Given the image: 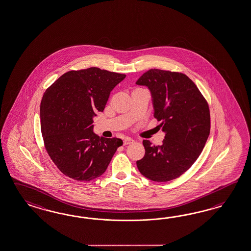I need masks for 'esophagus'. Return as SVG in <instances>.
<instances>
[{
	"label": "esophagus",
	"instance_id": "1",
	"mask_svg": "<svg viewBox=\"0 0 251 251\" xmlns=\"http://www.w3.org/2000/svg\"><path fill=\"white\" fill-rule=\"evenodd\" d=\"M132 143H134V140H133L132 138H130V137H126V138L124 140V146H127V145H130V144H132Z\"/></svg>",
	"mask_w": 251,
	"mask_h": 251
}]
</instances>
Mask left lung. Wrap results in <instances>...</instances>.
<instances>
[{
    "instance_id": "1",
    "label": "left lung",
    "mask_w": 251,
    "mask_h": 251,
    "mask_svg": "<svg viewBox=\"0 0 251 251\" xmlns=\"http://www.w3.org/2000/svg\"><path fill=\"white\" fill-rule=\"evenodd\" d=\"M152 97L154 116L165 133L162 146L144 140L146 153L136 166L148 179L167 182L177 178L201 154L210 133L208 104L186 75L150 69L136 81Z\"/></svg>"
}]
</instances>
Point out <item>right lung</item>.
<instances>
[{
  "label": "right lung",
  "instance_id": "right-lung-1",
  "mask_svg": "<svg viewBox=\"0 0 251 251\" xmlns=\"http://www.w3.org/2000/svg\"><path fill=\"white\" fill-rule=\"evenodd\" d=\"M126 75L97 67L65 73L45 91L40 106L45 149L62 173L77 181L102 176L121 147L120 138L99 137L93 118Z\"/></svg>",
  "mask_w": 251,
  "mask_h": 251
}]
</instances>
